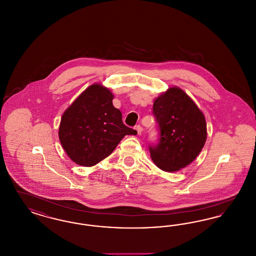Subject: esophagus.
Instances as JSON below:
<instances>
[{"label": "esophagus", "instance_id": "esophagus-1", "mask_svg": "<svg viewBox=\"0 0 256 256\" xmlns=\"http://www.w3.org/2000/svg\"><path fill=\"white\" fill-rule=\"evenodd\" d=\"M134 130H136V132H137L138 134H141L142 132H143V128H142V126H139V124L135 126H134Z\"/></svg>", "mask_w": 256, "mask_h": 256}]
</instances>
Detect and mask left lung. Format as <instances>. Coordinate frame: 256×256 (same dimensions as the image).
Listing matches in <instances>:
<instances>
[{"instance_id": "left-lung-1", "label": "left lung", "mask_w": 256, "mask_h": 256, "mask_svg": "<svg viewBox=\"0 0 256 256\" xmlns=\"http://www.w3.org/2000/svg\"><path fill=\"white\" fill-rule=\"evenodd\" d=\"M159 139L150 144V157L159 168L174 172L190 164L206 139L204 114L179 88H170L152 108Z\"/></svg>"}]
</instances>
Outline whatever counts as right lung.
<instances>
[{"mask_svg":"<svg viewBox=\"0 0 256 256\" xmlns=\"http://www.w3.org/2000/svg\"><path fill=\"white\" fill-rule=\"evenodd\" d=\"M112 99L106 88L94 84L62 114L60 142L76 164H98L112 154L126 135L137 134L123 123L122 113L113 106Z\"/></svg>","mask_w":256,"mask_h":256,"instance_id":"obj_1","label":"right lung"}]
</instances>
